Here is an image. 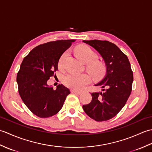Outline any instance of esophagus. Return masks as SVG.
I'll use <instances>...</instances> for the list:
<instances>
[{
    "label": "esophagus",
    "mask_w": 152,
    "mask_h": 152,
    "mask_svg": "<svg viewBox=\"0 0 152 152\" xmlns=\"http://www.w3.org/2000/svg\"><path fill=\"white\" fill-rule=\"evenodd\" d=\"M71 92H72V93H75V94H78V95H80L82 93V91H76V90H75V89H71Z\"/></svg>",
    "instance_id": "34e87169"
}]
</instances>
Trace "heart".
<instances>
[{
    "label": "heart",
    "mask_w": 152,
    "mask_h": 152,
    "mask_svg": "<svg viewBox=\"0 0 152 152\" xmlns=\"http://www.w3.org/2000/svg\"><path fill=\"white\" fill-rule=\"evenodd\" d=\"M77 57L85 63H88V70L94 78H100L105 71V65L101 61H97L98 56L91 48L86 45H80L75 50ZM65 53L61 57L58 63L60 69L63 67ZM89 82V76L86 73L70 72L64 77V83L67 87L76 90L83 89Z\"/></svg>",
    "instance_id": "obj_1"
}]
</instances>
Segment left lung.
I'll return each instance as SVG.
<instances>
[{
	"label": "left lung",
	"mask_w": 152,
	"mask_h": 152,
	"mask_svg": "<svg viewBox=\"0 0 152 152\" xmlns=\"http://www.w3.org/2000/svg\"><path fill=\"white\" fill-rule=\"evenodd\" d=\"M98 51L104 60L106 72L104 78L95 86L102 91L91 93L92 100L83 105L87 115L96 121L114 118L125 106L132 91L133 73L126 55L110 42L106 40H83Z\"/></svg>",
	"instance_id": "left-lung-1"
}]
</instances>
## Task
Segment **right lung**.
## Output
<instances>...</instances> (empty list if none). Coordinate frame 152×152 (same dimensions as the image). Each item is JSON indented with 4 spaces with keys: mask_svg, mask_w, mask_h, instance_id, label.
Instances as JSON below:
<instances>
[{
    "mask_svg": "<svg viewBox=\"0 0 152 152\" xmlns=\"http://www.w3.org/2000/svg\"><path fill=\"white\" fill-rule=\"evenodd\" d=\"M75 40H59L40 44L25 57L17 74L18 91L27 108L38 117L46 118L62 108L70 90L59 84L56 89L48 85L56 76L58 63L62 54Z\"/></svg>",
    "mask_w": 152,
    "mask_h": 152,
    "instance_id": "obj_1",
    "label": "right lung"
}]
</instances>
